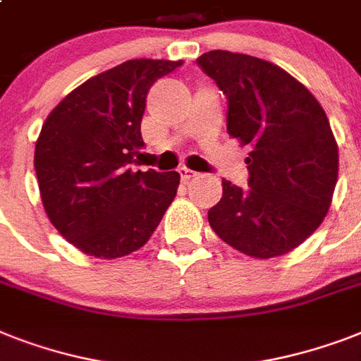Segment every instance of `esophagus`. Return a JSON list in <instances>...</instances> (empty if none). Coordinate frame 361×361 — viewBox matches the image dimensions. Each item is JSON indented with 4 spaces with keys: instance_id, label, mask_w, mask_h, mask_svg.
<instances>
[{
    "instance_id": "1",
    "label": "esophagus",
    "mask_w": 361,
    "mask_h": 361,
    "mask_svg": "<svg viewBox=\"0 0 361 361\" xmlns=\"http://www.w3.org/2000/svg\"><path fill=\"white\" fill-rule=\"evenodd\" d=\"M178 172H180L181 181H183V183H189L190 180H195L196 176H198V174H196V172H192V171H189V169H185V166H181V169Z\"/></svg>"
}]
</instances>
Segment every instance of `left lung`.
Returning a JSON list of instances; mask_svg holds the SVG:
<instances>
[{
  "mask_svg": "<svg viewBox=\"0 0 361 361\" xmlns=\"http://www.w3.org/2000/svg\"><path fill=\"white\" fill-rule=\"evenodd\" d=\"M198 64L226 94L230 137L250 146V189L222 180L221 202L207 211L209 226L247 256H283L321 226L332 204L339 155L326 113L269 61L213 49Z\"/></svg>",
  "mask_w": 361,
  "mask_h": 361,
  "instance_id": "1",
  "label": "left lung"
}]
</instances>
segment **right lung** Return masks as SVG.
<instances>
[{
    "label": "right lung",
    "instance_id": "1",
    "mask_svg": "<svg viewBox=\"0 0 361 361\" xmlns=\"http://www.w3.org/2000/svg\"><path fill=\"white\" fill-rule=\"evenodd\" d=\"M183 61L133 59L79 85L48 114L35 146L44 209L57 231L102 259L145 247L180 185L178 172H133L152 85Z\"/></svg>",
    "mask_w": 361,
    "mask_h": 361
}]
</instances>
